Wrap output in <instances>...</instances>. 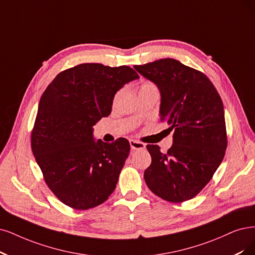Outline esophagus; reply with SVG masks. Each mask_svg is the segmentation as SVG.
Wrapping results in <instances>:
<instances>
[{
	"label": "esophagus",
	"instance_id": "34e87169",
	"mask_svg": "<svg viewBox=\"0 0 255 255\" xmlns=\"http://www.w3.org/2000/svg\"><path fill=\"white\" fill-rule=\"evenodd\" d=\"M129 143H130L131 149H133V150H139V149H144L145 148V144L144 143L138 142V140H135V139H130Z\"/></svg>",
	"mask_w": 255,
	"mask_h": 255
}]
</instances>
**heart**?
<instances>
[{"label":"heart","mask_w":255,"mask_h":255,"mask_svg":"<svg viewBox=\"0 0 255 255\" xmlns=\"http://www.w3.org/2000/svg\"><path fill=\"white\" fill-rule=\"evenodd\" d=\"M152 87H155L153 84H151V83H145V84H142V85H140V87H139V90H144V89H148V88H152Z\"/></svg>","instance_id":"heart-1"}]
</instances>
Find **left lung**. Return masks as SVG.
<instances>
[{
  "instance_id": "obj_1",
  "label": "left lung",
  "mask_w": 255,
  "mask_h": 255,
  "mask_svg": "<svg viewBox=\"0 0 255 255\" xmlns=\"http://www.w3.org/2000/svg\"><path fill=\"white\" fill-rule=\"evenodd\" d=\"M134 69L152 81L162 97L161 121L174 130L166 153L147 145L151 164L144 178L155 195L183 203L199 194L221 165L227 148L223 102L203 72L174 59H161Z\"/></svg>"
}]
</instances>
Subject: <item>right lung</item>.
<instances>
[{
    "label": "right lung",
    "instance_id": "obj_1",
    "mask_svg": "<svg viewBox=\"0 0 255 255\" xmlns=\"http://www.w3.org/2000/svg\"><path fill=\"white\" fill-rule=\"evenodd\" d=\"M138 74L129 66L80 64L60 72L44 91L31 149L44 181L65 205L87 210L108 200L130 144L94 142L92 126L111 112L115 94Z\"/></svg>",
    "mask_w": 255,
    "mask_h": 255
}]
</instances>
